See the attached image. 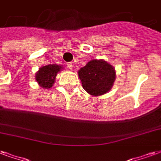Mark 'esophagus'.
<instances>
[{
    "instance_id": "34e87169",
    "label": "esophagus",
    "mask_w": 161,
    "mask_h": 161,
    "mask_svg": "<svg viewBox=\"0 0 161 161\" xmlns=\"http://www.w3.org/2000/svg\"><path fill=\"white\" fill-rule=\"evenodd\" d=\"M67 67L69 69H73V64H72V63H67Z\"/></svg>"
}]
</instances>
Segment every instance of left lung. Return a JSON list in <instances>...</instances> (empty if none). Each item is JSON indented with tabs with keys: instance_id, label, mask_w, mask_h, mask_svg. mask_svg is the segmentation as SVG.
<instances>
[{
	"instance_id": "8db88e82",
	"label": "left lung",
	"mask_w": 161,
	"mask_h": 161,
	"mask_svg": "<svg viewBox=\"0 0 161 161\" xmlns=\"http://www.w3.org/2000/svg\"><path fill=\"white\" fill-rule=\"evenodd\" d=\"M78 75L85 91L92 97L108 92L116 78L113 65L103 59H92L78 70Z\"/></svg>"
}]
</instances>
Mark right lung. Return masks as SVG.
<instances>
[{
	"label": "right lung",
	"mask_w": 161,
	"mask_h": 161,
	"mask_svg": "<svg viewBox=\"0 0 161 161\" xmlns=\"http://www.w3.org/2000/svg\"><path fill=\"white\" fill-rule=\"evenodd\" d=\"M64 67L58 64H47L39 69L35 75L38 85L45 89H49L53 86L57 75L62 70Z\"/></svg>",
	"instance_id": "add662e5"
}]
</instances>
